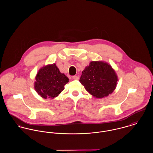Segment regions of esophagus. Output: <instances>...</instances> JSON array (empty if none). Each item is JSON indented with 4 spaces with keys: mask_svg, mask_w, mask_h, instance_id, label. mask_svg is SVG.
<instances>
[{
    "mask_svg": "<svg viewBox=\"0 0 153 153\" xmlns=\"http://www.w3.org/2000/svg\"><path fill=\"white\" fill-rule=\"evenodd\" d=\"M72 79H75V80H78V79H79V77H78V76H73Z\"/></svg>",
    "mask_w": 153,
    "mask_h": 153,
    "instance_id": "1",
    "label": "esophagus"
}]
</instances>
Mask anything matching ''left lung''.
Here are the masks:
<instances>
[{
  "instance_id": "8db88e82",
  "label": "left lung",
  "mask_w": 153,
  "mask_h": 153,
  "mask_svg": "<svg viewBox=\"0 0 153 153\" xmlns=\"http://www.w3.org/2000/svg\"><path fill=\"white\" fill-rule=\"evenodd\" d=\"M117 75L107 62L92 61L82 72L79 81L94 97L102 98L108 96L115 89Z\"/></svg>"
}]
</instances>
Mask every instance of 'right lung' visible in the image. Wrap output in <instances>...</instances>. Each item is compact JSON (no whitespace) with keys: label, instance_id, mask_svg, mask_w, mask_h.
Wrapping results in <instances>:
<instances>
[{"label":"right lung","instance_id":"right-lung-1","mask_svg":"<svg viewBox=\"0 0 153 153\" xmlns=\"http://www.w3.org/2000/svg\"><path fill=\"white\" fill-rule=\"evenodd\" d=\"M35 89L42 98H54L64 89L69 82L68 78L60 72L55 64L41 68L35 78Z\"/></svg>","mask_w":153,"mask_h":153}]
</instances>
